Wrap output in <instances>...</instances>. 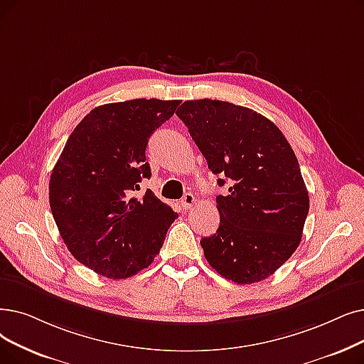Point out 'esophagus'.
<instances>
[{
	"label": "esophagus",
	"mask_w": 364,
	"mask_h": 364,
	"mask_svg": "<svg viewBox=\"0 0 364 364\" xmlns=\"http://www.w3.org/2000/svg\"><path fill=\"white\" fill-rule=\"evenodd\" d=\"M180 203H181L183 210H191V208L193 207V205H195V196H193L192 193H186V195L181 198Z\"/></svg>",
	"instance_id": "1"
}]
</instances>
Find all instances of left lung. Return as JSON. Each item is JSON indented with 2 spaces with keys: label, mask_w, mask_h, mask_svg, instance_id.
Wrapping results in <instances>:
<instances>
[{
  "label": "left lung",
  "mask_w": 364,
  "mask_h": 364,
  "mask_svg": "<svg viewBox=\"0 0 364 364\" xmlns=\"http://www.w3.org/2000/svg\"><path fill=\"white\" fill-rule=\"evenodd\" d=\"M177 116L214 173L220 226L202 238L205 259L236 284H255L286 263L302 240L309 196L286 136L255 109L217 100L186 101ZM218 186L226 180L218 178Z\"/></svg>",
  "instance_id": "obj_1"
}]
</instances>
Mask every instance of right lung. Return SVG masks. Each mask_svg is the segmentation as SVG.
Listing matches in <instances>:
<instances>
[{"label": "right lung", "instance_id": "right-lung-1", "mask_svg": "<svg viewBox=\"0 0 364 364\" xmlns=\"http://www.w3.org/2000/svg\"><path fill=\"white\" fill-rule=\"evenodd\" d=\"M178 100H132L93 108L80 122L52 171L49 200L59 233L74 259L97 274L122 279L147 267L178 217L147 188L146 147L171 119Z\"/></svg>", "mask_w": 364, "mask_h": 364}]
</instances>
